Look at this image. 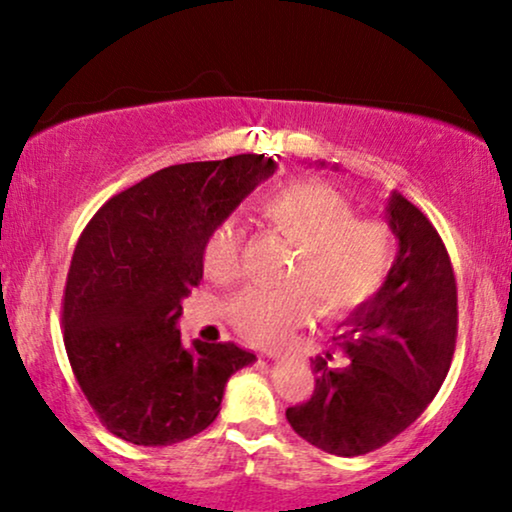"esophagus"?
Instances as JSON below:
<instances>
[{
	"mask_svg": "<svg viewBox=\"0 0 512 512\" xmlns=\"http://www.w3.org/2000/svg\"><path fill=\"white\" fill-rule=\"evenodd\" d=\"M261 356H268V359H275L277 352H261Z\"/></svg>",
	"mask_w": 512,
	"mask_h": 512,
	"instance_id": "esophagus-1",
	"label": "esophagus"
}]
</instances>
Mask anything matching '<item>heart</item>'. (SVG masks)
I'll list each match as a JSON object with an SVG mask.
<instances>
[{
    "mask_svg": "<svg viewBox=\"0 0 512 512\" xmlns=\"http://www.w3.org/2000/svg\"><path fill=\"white\" fill-rule=\"evenodd\" d=\"M268 228L296 247L284 279L272 289H247L228 305L230 324L258 345H277L310 321L345 319L387 282L396 258L389 223L356 219L345 195L319 181H300L258 202ZM202 263L209 279L235 282L244 270V228L235 219L207 237Z\"/></svg>",
    "mask_w": 512,
    "mask_h": 512,
    "instance_id": "1",
    "label": "heart"
}]
</instances>
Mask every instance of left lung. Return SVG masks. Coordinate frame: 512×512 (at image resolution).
<instances>
[{
	"instance_id": "obj_1",
	"label": "left lung",
	"mask_w": 512,
	"mask_h": 512,
	"mask_svg": "<svg viewBox=\"0 0 512 512\" xmlns=\"http://www.w3.org/2000/svg\"><path fill=\"white\" fill-rule=\"evenodd\" d=\"M389 226L398 254L387 282L359 307L332 349L312 361L314 391L286 410L293 431L338 457L380 450L403 433L443 387L457 347V279L438 230L422 209L394 193Z\"/></svg>"
}]
</instances>
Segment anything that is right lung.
<instances>
[{
    "label": "right lung",
    "mask_w": 512,
    "mask_h": 512,
    "mask_svg": "<svg viewBox=\"0 0 512 512\" xmlns=\"http://www.w3.org/2000/svg\"><path fill=\"white\" fill-rule=\"evenodd\" d=\"M277 170L263 153L165 167L97 209L76 242L62 338L90 408L132 445L205 431L228 377L256 359L235 342L181 345V300L202 279L212 230Z\"/></svg>",
    "instance_id": "right-lung-1"
}]
</instances>
